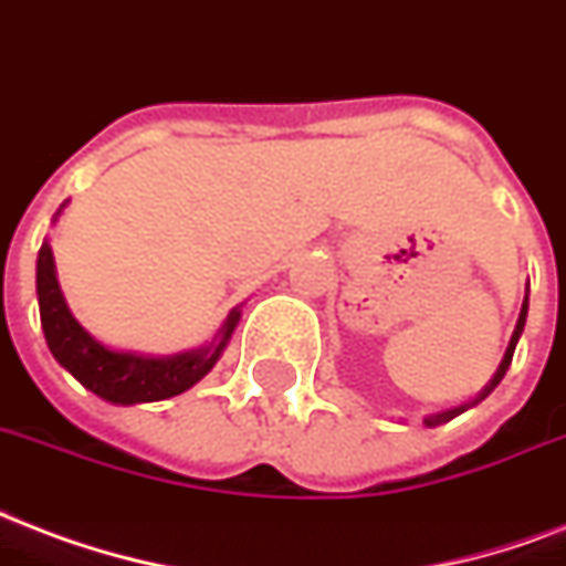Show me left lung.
Wrapping results in <instances>:
<instances>
[{
	"instance_id": "left-lung-1",
	"label": "left lung",
	"mask_w": 566,
	"mask_h": 566,
	"mask_svg": "<svg viewBox=\"0 0 566 566\" xmlns=\"http://www.w3.org/2000/svg\"><path fill=\"white\" fill-rule=\"evenodd\" d=\"M525 313H528V295H525L523 313H520V322H516V331H514V336H511V345H507V352H505V360H502V366H499L496 378L490 380V387L484 389V396H490V392H493V387H496L499 380L505 378L507 366H511V360H514V348H516V339H520V333H523V327H525ZM484 396H481V398H484ZM458 413H461V410H449V413H440V416H433V419H428V424L446 422V419H454V416H458Z\"/></svg>"
}]
</instances>
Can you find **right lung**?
Instances as JSON below:
<instances>
[{"label":"right lung","mask_w":566,"mask_h":566,"mask_svg":"<svg viewBox=\"0 0 566 566\" xmlns=\"http://www.w3.org/2000/svg\"><path fill=\"white\" fill-rule=\"evenodd\" d=\"M38 304L41 324L52 357L73 375L85 389L112 405H138L161 401L195 387L221 357L223 345L239 324V313H230L221 331V343L206 352L179 354V357H138V354L108 352L82 324L70 315L55 280L50 244L38 251Z\"/></svg>","instance_id":"add662e5"}]
</instances>
